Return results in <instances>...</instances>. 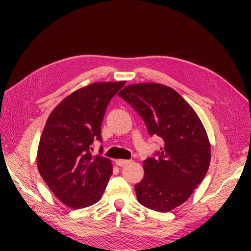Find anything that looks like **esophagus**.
<instances>
[{"mask_svg": "<svg viewBox=\"0 0 251 251\" xmlns=\"http://www.w3.org/2000/svg\"><path fill=\"white\" fill-rule=\"evenodd\" d=\"M129 163H130V161H128V159H116L115 161V164L120 167H124V166H126V165H128Z\"/></svg>", "mask_w": 251, "mask_h": 251, "instance_id": "obj_1", "label": "esophagus"}]
</instances>
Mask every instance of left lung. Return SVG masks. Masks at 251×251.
I'll return each mask as SVG.
<instances>
[{
	"label": "left lung",
	"instance_id": "obj_1",
	"mask_svg": "<svg viewBox=\"0 0 251 251\" xmlns=\"http://www.w3.org/2000/svg\"><path fill=\"white\" fill-rule=\"evenodd\" d=\"M119 96L142 117L149 135L162 138L164 145L156 157L143 162L145 176L135 185L137 200L152 210H173L189 199L209 167L204 126L192 106L165 85L131 84Z\"/></svg>",
	"mask_w": 251,
	"mask_h": 251
}]
</instances>
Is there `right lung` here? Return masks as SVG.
Segmentation results:
<instances>
[{
	"mask_svg": "<svg viewBox=\"0 0 251 251\" xmlns=\"http://www.w3.org/2000/svg\"><path fill=\"white\" fill-rule=\"evenodd\" d=\"M126 82L94 83L69 95L52 110L37 149V168L63 204L78 209L97 202L109 182L112 164L93 155L94 140L102 141L101 123L111 99Z\"/></svg>",
	"mask_w": 251,
	"mask_h": 251,
	"instance_id": "add662e5",
	"label": "right lung"
}]
</instances>
